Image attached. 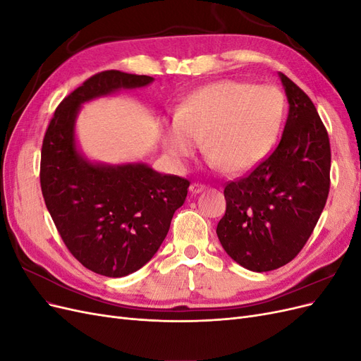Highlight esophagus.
<instances>
[{
	"mask_svg": "<svg viewBox=\"0 0 361 361\" xmlns=\"http://www.w3.org/2000/svg\"><path fill=\"white\" fill-rule=\"evenodd\" d=\"M206 190V187L203 183H199V182H194V183H191V187H190V191L192 192V194H199V192H202V191H204Z\"/></svg>",
	"mask_w": 361,
	"mask_h": 361,
	"instance_id": "1",
	"label": "esophagus"
}]
</instances>
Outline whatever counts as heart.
<instances>
[{"instance_id":"heart-1","label":"heart","mask_w":361,"mask_h":361,"mask_svg":"<svg viewBox=\"0 0 361 361\" xmlns=\"http://www.w3.org/2000/svg\"><path fill=\"white\" fill-rule=\"evenodd\" d=\"M285 116L283 94L271 85L224 80L188 94L164 123L162 145L179 166L204 149L212 166L243 173L264 161L276 145Z\"/></svg>"}]
</instances>
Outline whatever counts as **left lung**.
<instances>
[{
	"label": "left lung",
	"mask_w": 361,
	"mask_h": 361,
	"mask_svg": "<svg viewBox=\"0 0 361 361\" xmlns=\"http://www.w3.org/2000/svg\"><path fill=\"white\" fill-rule=\"evenodd\" d=\"M289 113L276 150L248 176L224 188L226 214L216 235L236 264L277 269L297 256L318 223L330 191L331 150L310 97L279 73Z\"/></svg>",
	"instance_id": "obj_1"
}]
</instances>
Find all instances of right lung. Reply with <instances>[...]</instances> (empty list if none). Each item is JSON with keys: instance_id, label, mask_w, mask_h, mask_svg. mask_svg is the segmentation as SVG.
I'll use <instances>...</instances> for the list:
<instances>
[{"instance_id": "add662e5", "label": "right lung", "mask_w": 361, "mask_h": 361, "mask_svg": "<svg viewBox=\"0 0 361 361\" xmlns=\"http://www.w3.org/2000/svg\"><path fill=\"white\" fill-rule=\"evenodd\" d=\"M152 81L120 71L90 76L61 101L43 138L40 187L52 221L73 257L105 277L133 274L155 256L190 180L143 162L89 161L76 149L75 120L84 102Z\"/></svg>"}]
</instances>
